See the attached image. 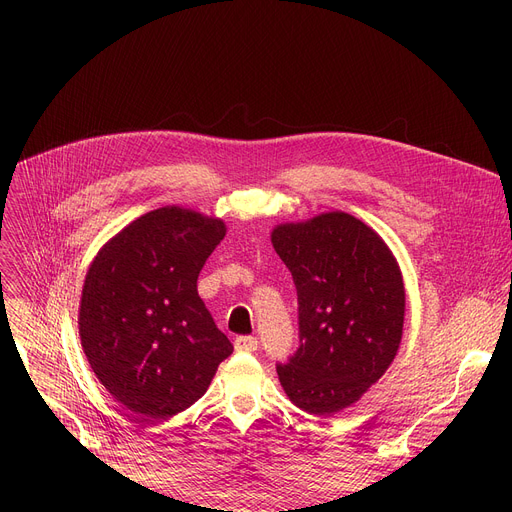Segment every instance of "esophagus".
Returning <instances> with one entry per match:
<instances>
[{
    "label": "esophagus",
    "mask_w": 512,
    "mask_h": 512,
    "mask_svg": "<svg viewBox=\"0 0 512 512\" xmlns=\"http://www.w3.org/2000/svg\"><path fill=\"white\" fill-rule=\"evenodd\" d=\"M257 346H259V340L255 336H238L234 340V348L238 353H253L257 351Z\"/></svg>",
    "instance_id": "1"
}]
</instances>
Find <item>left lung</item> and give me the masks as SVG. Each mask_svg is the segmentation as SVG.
Segmentation results:
<instances>
[{
	"instance_id": "left-lung-1",
	"label": "left lung",
	"mask_w": 512,
	"mask_h": 512,
	"mask_svg": "<svg viewBox=\"0 0 512 512\" xmlns=\"http://www.w3.org/2000/svg\"><path fill=\"white\" fill-rule=\"evenodd\" d=\"M299 299V348L276 371L311 415L357 402L390 367L405 321V286L384 240L342 211L272 232Z\"/></svg>"
}]
</instances>
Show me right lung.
<instances>
[{"label": "right lung", "instance_id": "add662e5", "mask_svg": "<svg viewBox=\"0 0 512 512\" xmlns=\"http://www.w3.org/2000/svg\"><path fill=\"white\" fill-rule=\"evenodd\" d=\"M222 220L161 207L116 234L91 263L78 334L91 369L143 421L197 402L234 346L197 292Z\"/></svg>", "mask_w": 512, "mask_h": 512}]
</instances>
